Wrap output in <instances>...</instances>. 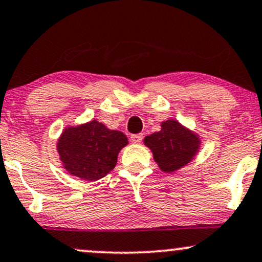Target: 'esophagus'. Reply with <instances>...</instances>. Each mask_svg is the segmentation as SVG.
<instances>
[{
	"instance_id": "34e87169",
	"label": "esophagus",
	"mask_w": 262,
	"mask_h": 262,
	"mask_svg": "<svg viewBox=\"0 0 262 262\" xmlns=\"http://www.w3.org/2000/svg\"><path fill=\"white\" fill-rule=\"evenodd\" d=\"M143 140V135H132L131 142L132 143H141Z\"/></svg>"
}]
</instances>
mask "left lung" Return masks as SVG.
Listing matches in <instances>:
<instances>
[{"label":"left lung","mask_w":262,"mask_h":262,"mask_svg":"<svg viewBox=\"0 0 262 262\" xmlns=\"http://www.w3.org/2000/svg\"><path fill=\"white\" fill-rule=\"evenodd\" d=\"M160 126V131L144 138V146L151 150L161 171L175 172L194 159L202 147V138L175 119L163 121Z\"/></svg>","instance_id":"8db88e82"}]
</instances>
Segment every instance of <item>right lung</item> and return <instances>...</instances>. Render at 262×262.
<instances>
[{"mask_svg": "<svg viewBox=\"0 0 262 262\" xmlns=\"http://www.w3.org/2000/svg\"><path fill=\"white\" fill-rule=\"evenodd\" d=\"M127 144V137L121 131L91 120L64 128L56 147L63 169L69 175L95 182L114 169L119 153Z\"/></svg>", "mask_w": 262, "mask_h": 262, "instance_id": "add662e5", "label": "right lung"}]
</instances>
